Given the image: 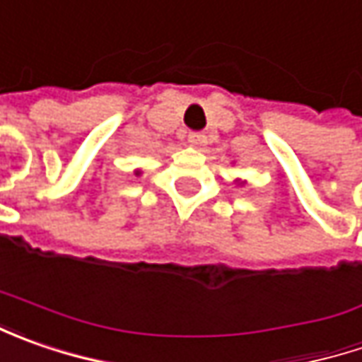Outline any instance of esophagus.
<instances>
[{"mask_svg": "<svg viewBox=\"0 0 362 362\" xmlns=\"http://www.w3.org/2000/svg\"><path fill=\"white\" fill-rule=\"evenodd\" d=\"M189 143L197 146V148H202V146L207 145V136L203 132H189Z\"/></svg>", "mask_w": 362, "mask_h": 362, "instance_id": "obj_1", "label": "esophagus"}]
</instances>
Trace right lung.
I'll list each match as a JSON object with an SVG mask.
<instances>
[{
  "instance_id": "1",
  "label": "right lung",
  "mask_w": 362,
  "mask_h": 362,
  "mask_svg": "<svg viewBox=\"0 0 362 362\" xmlns=\"http://www.w3.org/2000/svg\"><path fill=\"white\" fill-rule=\"evenodd\" d=\"M136 175H141V171H136Z\"/></svg>"
}]
</instances>
